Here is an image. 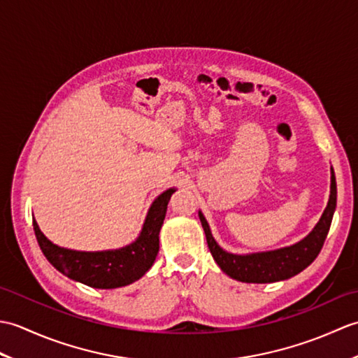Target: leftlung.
Returning a JSON list of instances; mask_svg holds the SVG:
<instances>
[{"mask_svg":"<svg viewBox=\"0 0 358 358\" xmlns=\"http://www.w3.org/2000/svg\"><path fill=\"white\" fill-rule=\"evenodd\" d=\"M336 206L337 183L336 173H334V169L331 167V194L328 206L324 208L314 229L305 238L294 243L291 246L249 254L227 252L215 241L208 220L204 218L201 210H199V217L204 234H206L210 254L226 275L237 281H243V283H275V281L287 280L296 275V273L306 269L315 260L323 248L326 235L329 232Z\"/></svg>","mask_w":358,"mask_h":358,"instance_id":"1","label":"left lung"}]
</instances>
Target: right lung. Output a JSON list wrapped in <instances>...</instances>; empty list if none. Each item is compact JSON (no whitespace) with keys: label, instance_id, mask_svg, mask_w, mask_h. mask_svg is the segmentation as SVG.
<instances>
[{"label":"right lung","instance_id":"add662e5","mask_svg":"<svg viewBox=\"0 0 358 358\" xmlns=\"http://www.w3.org/2000/svg\"><path fill=\"white\" fill-rule=\"evenodd\" d=\"M177 187L166 189L152 201L144 218L140 235L129 245L118 249L73 250L52 243L41 232L34 218V231L44 257L63 275L95 289H115L140 280L154 264L159 249L162 229L167 203Z\"/></svg>","mask_w":358,"mask_h":358}]
</instances>
